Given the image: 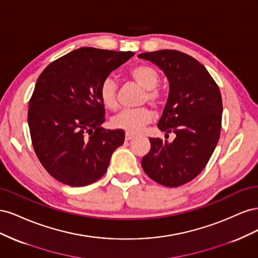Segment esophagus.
<instances>
[{
    "mask_svg": "<svg viewBox=\"0 0 258 258\" xmlns=\"http://www.w3.org/2000/svg\"><path fill=\"white\" fill-rule=\"evenodd\" d=\"M136 138V136L135 135H131V134H127L124 135V139H126V141H130V140H132V139H135Z\"/></svg>",
    "mask_w": 258,
    "mask_h": 258,
    "instance_id": "esophagus-1",
    "label": "esophagus"
}]
</instances>
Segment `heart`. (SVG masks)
<instances>
[{"instance_id":"b5f03b06","label":"heart","mask_w":258,"mask_h":258,"mask_svg":"<svg viewBox=\"0 0 258 258\" xmlns=\"http://www.w3.org/2000/svg\"><path fill=\"white\" fill-rule=\"evenodd\" d=\"M131 79L145 89L144 101L147 100L152 105L158 106L161 103L162 93L157 86L160 82V74L154 67L148 64H140L131 69ZM118 85L113 77H106L101 84L100 98L105 107L115 110L118 105ZM153 118L152 111L146 107L129 108L123 110L113 118V126L117 129L127 131L128 134H139L150 123Z\"/></svg>"}]
</instances>
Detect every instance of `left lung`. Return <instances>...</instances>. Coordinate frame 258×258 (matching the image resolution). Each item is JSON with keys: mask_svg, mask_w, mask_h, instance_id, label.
I'll use <instances>...</instances> for the list:
<instances>
[{"mask_svg": "<svg viewBox=\"0 0 258 258\" xmlns=\"http://www.w3.org/2000/svg\"><path fill=\"white\" fill-rule=\"evenodd\" d=\"M138 57L153 62L167 76L169 96L157 127L176 136L171 143L150 138L151 151L142 158V168L163 186H181L205 169L220 139V88L207 69L184 52L163 49Z\"/></svg>", "mask_w": 258, "mask_h": 258, "instance_id": "obj_1", "label": "left lung"}]
</instances>
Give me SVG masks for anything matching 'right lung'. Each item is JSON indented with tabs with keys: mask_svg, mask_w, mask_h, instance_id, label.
Segmentation results:
<instances>
[{
	"mask_svg": "<svg viewBox=\"0 0 258 258\" xmlns=\"http://www.w3.org/2000/svg\"><path fill=\"white\" fill-rule=\"evenodd\" d=\"M134 54L83 47L51 62L38 76L28 123L38 160L57 181L81 187L106 172L124 131L101 127L105 110L100 87Z\"/></svg>",
	"mask_w": 258,
	"mask_h": 258,
	"instance_id": "right-lung-1",
	"label": "right lung"
}]
</instances>
